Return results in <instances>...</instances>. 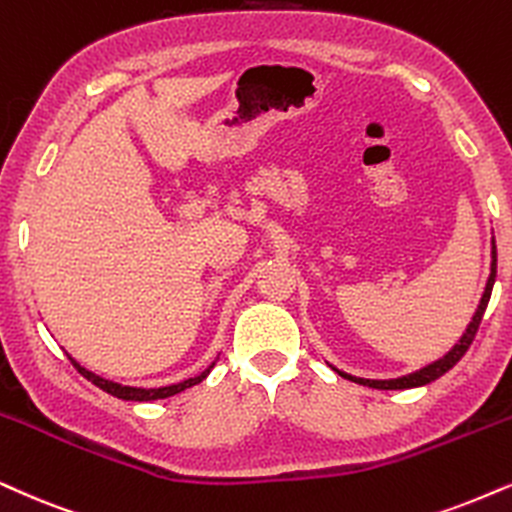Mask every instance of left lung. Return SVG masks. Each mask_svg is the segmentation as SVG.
I'll list each match as a JSON object with an SVG mask.
<instances>
[{"label":"left lung","instance_id":"8db88e82","mask_svg":"<svg viewBox=\"0 0 512 512\" xmlns=\"http://www.w3.org/2000/svg\"><path fill=\"white\" fill-rule=\"evenodd\" d=\"M494 281H496V243L491 241V274H489V281H487V288H484V295L480 300V307H477L475 316H472V321L468 323V328H465V333L461 335V340L456 342L454 347L449 349V352L444 354L442 359L432 361L430 366L420 368L416 373H409V375H401V378H392V380H368V378H357V375H349V373H342L338 371L342 378L352 380V383H359V385H366V387H375V390H409V387H420V385H428L432 380L442 378V375L449 371V368H454L458 361L465 352H468V347L472 345V340H475V333L477 328H480L482 323V316H484V309H487L489 304V297H491V288H494Z\"/></svg>","mask_w":512,"mask_h":512}]
</instances>
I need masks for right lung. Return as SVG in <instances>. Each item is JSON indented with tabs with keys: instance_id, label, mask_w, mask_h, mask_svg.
<instances>
[{
	"instance_id": "add662e5",
	"label": "right lung",
	"mask_w": 512,
	"mask_h": 512,
	"mask_svg": "<svg viewBox=\"0 0 512 512\" xmlns=\"http://www.w3.org/2000/svg\"><path fill=\"white\" fill-rule=\"evenodd\" d=\"M70 361H73L77 371H80V373L84 375V378L89 380V383H94L96 387H101L103 392L113 394V397H118V399H125V401H155V399H165V397H172V394H179V392L189 390V387H193V385L203 383V380L208 378V373L212 371V366H215V364H210L208 368H205L203 373H198L196 378L181 380V383H177V385H167V387H151V390H144V387H127V385L113 383V380H106V378H101V375H96V373H92V371H87V368H82L80 364H77V361H75L73 357H70Z\"/></svg>"
}]
</instances>
